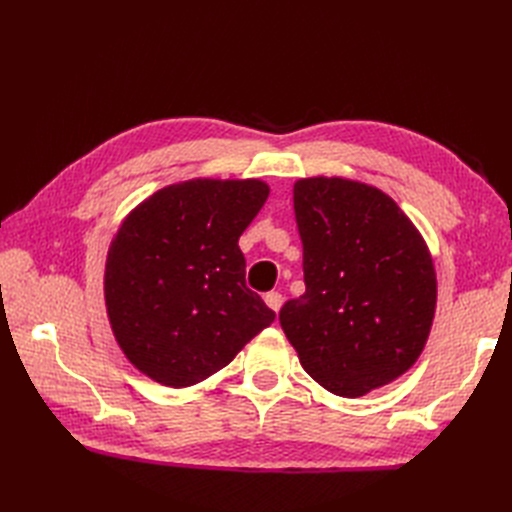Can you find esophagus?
I'll return each instance as SVG.
<instances>
[{
    "mask_svg": "<svg viewBox=\"0 0 512 512\" xmlns=\"http://www.w3.org/2000/svg\"><path fill=\"white\" fill-rule=\"evenodd\" d=\"M265 303L273 309V312H280V307L284 303V297H282L280 292H267L265 294Z\"/></svg>",
    "mask_w": 512,
    "mask_h": 512,
    "instance_id": "1",
    "label": "esophagus"
}]
</instances>
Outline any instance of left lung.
Listing matches in <instances>:
<instances>
[{
    "mask_svg": "<svg viewBox=\"0 0 512 512\" xmlns=\"http://www.w3.org/2000/svg\"><path fill=\"white\" fill-rule=\"evenodd\" d=\"M305 292L280 309L303 369L324 389L361 397L399 378L423 352L436 312V271L423 237L371 185L294 183Z\"/></svg>",
    "mask_w": 512,
    "mask_h": 512,
    "instance_id": "8db88e82",
    "label": "left lung"
}]
</instances>
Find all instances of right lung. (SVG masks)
<instances>
[{
    "label": "right lung",
    "instance_id": "obj_1",
    "mask_svg": "<svg viewBox=\"0 0 512 512\" xmlns=\"http://www.w3.org/2000/svg\"><path fill=\"white\" fill-rule=\"evenodd\" d=\"M258 179H194L149 196L121 224L104 273L117 344L181 389L226 367L275 312L245 286L239 237L265 205Z\"/></svg>",
    "mask_w": 512,
    "mask_h": 512
}]
</instances>
